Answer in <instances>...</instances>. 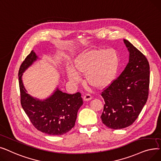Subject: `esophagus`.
<instances>
[{"label": "esophagus", "mask_w": 161, "mask_h": 161, "mask_svg": "<svg viewBox=\"0 0 161 161\" xmlns=\"http://www.w3.org/2000/svg\"><path fill=\"white\" fill-rule=\"evenodd\" d=\"M92 97L91 95L86 94L85 96H84V97H83V100L85 101V102H87V101H89V100H90V99H92Z\"/></svg>", "instance_id": "34e87169"}]
</instances>
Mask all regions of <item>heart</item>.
<instances>
[{"label": "heart", "instance_id": "obj_1", "mask_svg": "<svg viewBox=\"0 0 161 161\" xmlns=\"http://www.w3.org/2000/svg\"><path fill=\"white\" fill-rule=\"evenodd\" d=\"M120 65L117 52L113 49L91 48L82 51L75 58L73 67L67 66L68 79L73 83L80 80L78 74H85V81L90 86L102 89L115 78Z\"/></svg>", "mask_w": 161, "mask_h": 161}]
</instances>
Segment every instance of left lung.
<instances>
[{
    "mask_svg": "<svg viewBox=\"0 0 161 161\" xmlns=\"http://www.w3.org/2000/svg\"><path fill=\"white\" fill-rule=\"evenodd\" d=\"M129 52L124 71L102 93L105 105L101 119L113 130L130 126L147 100L149 64L147 58L128 41L123 39Z\"/></svg>",
    "mask_w": 161,
    "mask_h": 161,
    "instance_id": "obj_1",
    "label": "left lung"
}]
</instances>
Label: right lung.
<instances>
[{"label": "right lung", "instance_id": "1", "mask_svg": "<svg viewBox=\"0 0 161 161\" xmlns=\"http://www.w3.org/2000/svg\"><path fill=\"white\" fill-rule=\"evenodd\" d=\"M38 59L32 50L20 66L18 76L21 106L38 130L53 136L65 134L75 126L78 111L83 104L81 94H68L58 87L44 99L29 94L23 83V73Z\"/></svg>", "mask_w": 161, "mask_h": 161}]
</instances>
